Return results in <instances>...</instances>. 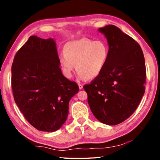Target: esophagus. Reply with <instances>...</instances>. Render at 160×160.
<instances>
[{"instance_id": "obj_1", "label": "esophagus", "mask_w": 160, "mask_h": 160, "mask_svg": "<svg viewBox=\"0 0 160 160\" xmlns=\"http://www.w3.org/2000/svg\"><path fill=\"white\" fill-rule=\"evenodd\" d=\"M78 87H79V89H83V85L81 84H78Z\"/></svg>"}]
</instances>
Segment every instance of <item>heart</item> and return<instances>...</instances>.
Masks as SVG:
<instances>
[{
	"mask_svg": "<svg viewBox=\"0 0 160 160\" xmlns=\"http://www.w3.org/2000/svg\"><path fill=\"white\" fill-rule=\"evenodd\" d=\"M63 52L59 60L65 76L72 77L76 67L81 80H93L99 76L109 56V48L106 42L87 38L67 42Z\"/></svg>",
	"mask_w": 160,
	"mask_h": 160,
	"instance_id": "heart-1",
	"label": "heart"
}]
</instances>
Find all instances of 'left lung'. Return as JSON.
Masks as SVG:
<instances>
[{"mask_svg": "<svg viewBox=\"0 0 160 160\" xmlns=\"http://www.w3.org/2000/svg\"><path fill=\"white\" fill-rule=\"evenodd\" d=\"M106 37L109 56L102 73L83 87L94 116L116 125L136 110L145 92L146 66L140 45L116 26L98 29Z\"/></svg>", "mask_w": 160, "mask_h": 160, "instance_id": "left-lung-1", "label": "left lung"}]
</instances>
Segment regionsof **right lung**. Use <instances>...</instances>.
<instances>
[{"label": "right lung", "instance_id": "add662e5", "mask_svg": "<svg viewBox=\"0 0 160 160\" xmlns=\"http://www.w3.org/2000/svg\"><path fill=\"white\" fill-rule=\"evenodd\" d=\"M53 38L30 36L13 58L12 88L15 102L29 123L38 131L53 132L69 114L71 98L79 91L64 77Z\"/></svg>", "mask_w": 160, "mask_h": 160}]
</instances>
